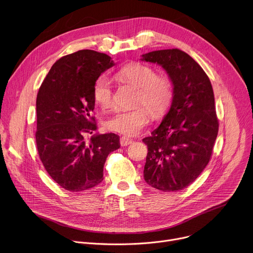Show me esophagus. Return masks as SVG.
I'll list each match as a JSON object with an SVG mask.
<instances>
[{"instance_id":"esophagus-1","label":"esophagus","mask_w":253,"mask_h":253,"mask_svg":"<svg viewBox=\"0 0 253 253\" xmlns=\"http://www.w3.org/2000/svg\"><path fill=\"white\" fill-rule=\"evenodd\" d=\"M133 142L132 139H129V138H126V137H121L120 138V144L121 146H127V145H130V144Z\"/></svg>"}]
</instances>
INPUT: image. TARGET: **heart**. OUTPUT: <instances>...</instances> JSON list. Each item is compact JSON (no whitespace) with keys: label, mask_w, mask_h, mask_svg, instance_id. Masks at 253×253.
<instances>
[{"label":"heart","mask_w":253,"mask_h":253,"mask_svg":"<svg viewBox=\"0 0 253 253\" xmlns=\"http://www.w3.org/2000/svg\"><path fill=\"white\" fill-rule=\"evenodd\" d=\"M119 76L138 87L136 105L143 104L153 115L165 111L173 96V84L166 75H156L154 68L145 64H132L123 68ZM95 102L102 108H109L113 104L112 81L106 75L99 76L93 87ZM149 114L143 108L133 110L117 111L105 122L108 130L127 137L136 136L149 123Z\"/></svg>","instance_id":"1"}]
</instances>
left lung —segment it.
Returning a JSON list of instances; mask_svg holds the SVG:
<instances>
[{"mask_svg": "<svg viewBox=\"0 0 253 253\" xmlns=\"http://www.w3.org/2000/svg\"><path fill=\"white\" fill-rule=\"evenodd\" d=\"M140 60L161 66L173 84L169 111L142 140L148 147L144 179L164 192L182 190L208 164L217 137L213 89L199 64L179 49L152 51Z\"/></svg>", "mask_w": 253, "mask_h": 253, "instance_id": "left-lung-1", "label": "left lung"}]
</instances>
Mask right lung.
Instances as JSON below:
<instances>
[{
  "mask_svg": "<svg viewBox=\"0 0 253 253\" xmlns=\"http://www.w3.org/2000/svg\"><path fill=\"white\" fill-rule=\"evenodd\" d=\"M115 65L110 56L81 50L62 57L49 71L36 101V143L40 159L62 188L78 192L103 181V168L120 148L114 133L87 135L97 130L92 112L96 79Z\"/></svg>",
  "mask_w": 253,
  "mask_h": 253,
  "instance_id": "obj_1",
  "label": "right lung"
}]
</instances>
